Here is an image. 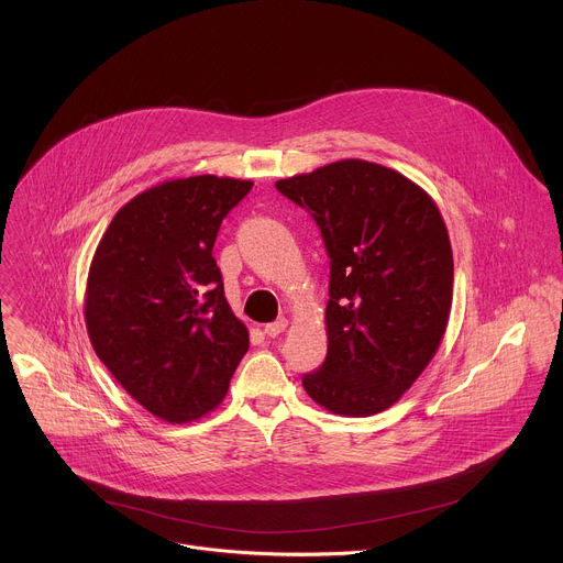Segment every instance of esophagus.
<instances>
[{
	"mask_svg": "<svg viewBox=\"0 0 563 563\" xmlns=\"http://www.w3.org/2000/svg\"><path fill=\"white\" fill-rule=\"evenodd\" d=\"M287 330V318H278V320H274V323H267L265 325V334L269 336V339H276L280 332H285Z\"/></svg>",
	"mask_w": 563,
	"mask_h": 563,
	"instance_id": "1",
	"label": "esophagus"
}]
</instances>
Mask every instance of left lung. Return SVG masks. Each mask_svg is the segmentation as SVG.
I'll use <instances>...</instances> for the list:
<instances>
[{"label": "left lung", "mask_w": 563, "mask_h": 563, "mask_svg": "<svg viewBox=\"0 0 563 563\" xmlns=\"http://www.w3.org/2000/svg\"><path fill=\"white\" fill-rule=\"evenodd\" d=\"M276 189L311 213L330 256L328 356L302 387L332 415H378L421 376L448 328L454 263L441 211L404 174L354 157Z\"/></svg>", "instance_id": "left-lung-1"}]
</instances>
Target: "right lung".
<instances>
[{
	"instance_id": "add662e5",
	"label": "right lung",
	"mask_w": 563,
	"mask_h": 563,
	"mask_svg": "<svg viewBox=\"0 0 563 563\" xmlns=\"http://www.w3.org/2000/svg\"><path fill=\"white\" fill-rule=\"evenodd\" d=\"M252 180L191 176L131 198L91 261L85 320L113 378L167 423L216 410L250 350L213 258L222 218Z\"/></svg>"
}]
</instances>
